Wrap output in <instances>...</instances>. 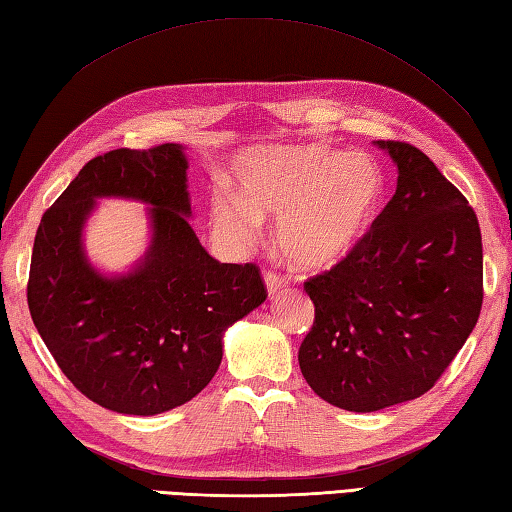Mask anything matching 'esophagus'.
<instances>
[{
  "label": "esophagus",
  "instance_id": "esophagus-1",
  "mask_svg": "<svg viewBox=\"0 0 512 512\" xmlns=\"http://www.w3.org/2000/svg\"><path fill=\"white\" fill-rule=\"evenodd\" d=\"M265 285H267V294H270V297H276V294H281L283 290H285V279L283 276H279V274H274V272H267L265 274Z\"/></svg>",
  "mask_w": 512,
  "mask_h": 512
}]
</instances>
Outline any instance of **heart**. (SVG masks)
I'll return each instance as SVG.
<instances>
[{
  "label": "heart",
  "mask_w": 512,
  "mask_h": 512,
  "mask_svg": "<svg viewBox=\"0 0 512 512\" xmlns=\"http://www.w3.org/2000/svg\"><path fill=\"white\" fill-rule=\"evenodd\" d=\"M240 193L211 197L213 229L247 247L276 218L274 240L285 261L306 272L330 270L369 236L387 193L382 166L369 155L326 146L254 150L236 164Z\"/></svg>",
  "instance_id": "1"
}]
</instances>
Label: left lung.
Instances as JSON below:
<instances>
[{"mask_svg": "<svg viewBox=\"0 0 512 512\" xmlns=\"http://www.w3.org/2000/svg\"><path fill=\"white\" fill-rule=\"evenodd\" d=\"M375 146L398 168L396 195L351 256L303 285L315 303L299 348L303 378L357 414L432 389L483 301L481 229L468 200L425 152L402 141Z\"/></svg>", "mask_w": 512, "mask_h": 512, "instance_id": "8db88e82", "label": "left lung"}]
</instances>
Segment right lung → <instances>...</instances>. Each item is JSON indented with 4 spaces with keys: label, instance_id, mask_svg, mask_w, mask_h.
Instances as JSON below:
<instances>
[{
    "label": "right lung",
    "instance_id": "1",
    "mask_svg": "<svg viewBox=\"0 0 512 512\" xmlns=\"http://www.w3.org/2000/svg\"><path fill=\"white\" fill-rule=\"evenodd\" d=\"M184 146L94 157L42 215L26 299L71 384L116 414L155 416L195 398L222 362L224 330L267 299L256 265L218 263L191 227ZM103 196L149 206L147 254L123 275L86 258L82 231Z\"/></svg>",
    "mask_w": 512,
    "mask_h": 512
}]
</instances>
